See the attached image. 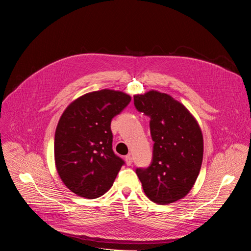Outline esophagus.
Masks as SVG:
<instances>
[{"label": "esophagus", "instance_id": "esophagus-1", "mask_svg": "<svg viewBox=\"0 0 251 251\" xmlns=\"http://www.w3.org/2000/svg\"><path fill=\"white\" fill-rule=\"evenodd\" d=\"M125 162H126V164H127V166H131V165H132L133 159H132L131 155H127V156L125 157Z\"/></svg>", "mask_w": 251, "mask_h": 251}]
</instances>
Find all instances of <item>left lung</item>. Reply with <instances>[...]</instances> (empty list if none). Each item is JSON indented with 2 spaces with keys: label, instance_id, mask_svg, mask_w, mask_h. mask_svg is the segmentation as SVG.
<instances>
[{
  "label": "left lung",
  "instance_id": "1",
  "mask_svg": "<svg viewBox=\"0 0 251 251\" xmlns=\"http://www.w3.org/2000/svg\"><path fill=\"white\" fill-rule=\"evenodd\" d=\"M134 104L150 117L153 160L136 174L154 202L168 204L185 198L194 187L203 157L201 129L187 107L167 93L135 94Z\"/></svg>",
  "mask_w": 251,
  "mask_h": 251
}]
</instances>
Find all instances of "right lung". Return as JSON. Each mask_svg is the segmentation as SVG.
I'll return each mask as SVG.
<instances>
[{
    "label": "right lung",
    "instance_id": "obj_1",
    "mask_svg": "<svg viewBox=\"0 0 251 251\" xmlns=\"http://www.w3.org/2000/svg\"><path fill=\"white\" fill-rule=\"evenodd\" d=\"M131 101L123 91L101 89L79 96L61 114L54 134V162L75 195L96 199L108 191L123 160L112 150L111 120Z\"/></svg>",
    "mask_w": 251,
    "mask_h": 251
}]
</instances>
